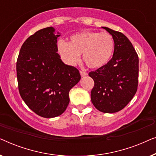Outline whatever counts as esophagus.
I'll return each instance as SVG.
<instances>
[{"instance_id":"1","label":"esophagus","mask_w":156,"mask_h":156,"mask_svg":"<svg viewBox=\"0 0 156 156\" xmlns=\"http://www.w3.org/2000/svg\"><path fill=\"white\" fill-rule=\"evenodd\" d=\"M80 74H81V76H85L88 75V73H87V72H86L85 71H83V70H81Z\"/></svg>"}]
</instances>
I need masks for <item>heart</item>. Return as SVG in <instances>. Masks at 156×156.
Returning a JSON list of instances; mask_svg holds the SVG:
<instances>
[{
    "label": "heart",
    "instance_id": "heart-1",
    "mask_svg": "<svg viewBox=\"0 0 156 156\" xmlns=\"http://www.w3.org/2000/svg\"><path fill=\"white\" fill-rule=\"evenodd\" d=\"M57 52L64 62L75 65L80 55L90 68H100L110 60L114 50L112 35L106 32L84 31L70 36L69 42L59 40Z\"/></svg>",
    "mask_w": 156,
    "mask_h": 156
}]
</instances>
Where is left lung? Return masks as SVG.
Here are the masks:
<instances>
[{
  "instance_id": "8db88e82",
  "label": "left lung",
  "mask_w": 156,
  "mask_h": 156,
  "mask_svg": "<svg viewBox=\"0 0 156 156\" xmlns=\"http://www.w3.org/2000/svg\"><path fill=\"white\" fill-rule=\"evenodd\" d=\"M102 28L114 38V51L106 65L89 73L94 82L91 100L100 112L115 113L123 109L137 91L138 57L126 36L108 27Z\"/></svg>"
}]
</instances>
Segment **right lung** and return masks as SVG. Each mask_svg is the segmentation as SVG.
I'll return each mask as SVG.
<instances>
[{"instance_id": "obj_1", "label": "right lung", "mask_w": 156, "mask_h": 156, "mask_svg": "<svg viewBox=\"0 0 156 156\" xmlns=\"http://www.w3.org/2000/svg\"><path fill=\"white\" fill-rule=\"evenodd\" d=\"M59 36L52 27L37 31L23 44L16 63L21 97L44 118H54L65 112L70 89L81 79L79 70L65 65L57 52Z\"/></svg>"}]
</instances>
